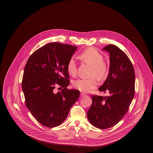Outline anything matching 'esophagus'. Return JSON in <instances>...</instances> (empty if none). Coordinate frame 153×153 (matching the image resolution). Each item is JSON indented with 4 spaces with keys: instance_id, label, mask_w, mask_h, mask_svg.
I'll list each match as a JSON object with an SVG mask.
<instances>
[{
    "instance_id": "34e87169",
    "label": "esophagus",
    "mask_w": 153,
    "mask_h": 153,
    "mask_svg": "<svg viewBox=\"0 0 153 153\" xmlns=\"http://www.w3.org/2000/svg\"><path fill=\"white\" fill-rule=\"evenodd\" d=\"M80 95H81V97H83V96H85V95H86V94H84V93L81 92V94H80Z\"/></svg>"
}]
</instances>
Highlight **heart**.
<instances>
[{"label": "heart", "instance_id": "heart-1", "mask_svg": "<svg viewBox=\"0 0 153 153\" xmlns=\"http://www.w3.org/2000/svg\"><path fill=\"white\" fill-rule=\"evenodd\" d=\"M80 59L84 62L92 66L90 76L92 77L85 79H79L73 82V86L83 92H89L97 85L96 78L102 79L104 78L108 72L107 64L103 61L102 54L92 48H88L81 52L79 56ZM68 73L74 76L77 74V64L74 58H70L67 64Z\"/></svg>", "mask_w": 153, "mask_h": 153}]
</instances>
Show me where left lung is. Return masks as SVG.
Here are the masks:
<instances>
[{"label":"left lung","instance_id":"left-lung-1","mask_svg":"<svg viewBox=\"0 0 153 153\" xmlns=\"http://www.w3.org/2000/svg\"><path fill=\"white\" fill-rule=\"evenodd\" d=\"M102 49L110 54V66L108 76L99 90L111 95H92L87 117L95 127L104 130L117 124L127 112L135 95V76L132 64L123 51L111 44Z\"/></svg>","mask_w":153,"mask_h":153}]
</instances>
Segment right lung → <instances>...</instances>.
<instances>
[{"label":"right lung","instance_id":"add662e5","mask_svg":"<svg viewBox=\"0 0 153 153\" xmlns=\"http://www.w3.org/2000/svg\"><path fill=\"white\" fill-rule=\"evenodd\" d=\"M77 46L60 42L46 44L34 51L25 67L22 88L25 104L39 123L57 127L68 117L80 91L67 88L70 83L67 64ZM63 88L54 94L56 85Z\"/></svg>","mask_w":153,"mask_h":153}]
</instances>
